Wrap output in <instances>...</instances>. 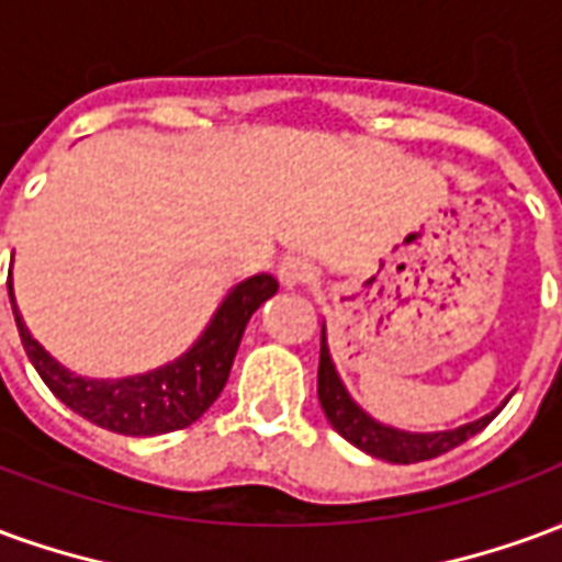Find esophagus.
Listing matches in <instances>:
<instances>
[{
  "instance_id": "1",
  "label": "esophagus",
  "mask_w": 562,
  "mask_h": 562,
  "mask_svg": "<svg viewBox=\"0 0 562 562\" xmlns=\"http://www.w3.org/2000/svg\"><path fill=\"white\" fill-rule=\"evenodd\" d=\"M313 277L310 273V268L306 265H301V261H285L280 268V282L282 285H297V282H306Z\"/></svg>"
}]
</instances>
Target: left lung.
<instances>
[{"mask_svg":"<svg viewBox=\"0 0 562 562\" xmlns=\"http://www.w3.org/2000/svg\"><path fill=\"white\" fill-rule=\"evenodd\" d=\"M318 403L328 415L330 427L349 439L355 448H361L364 454L389 463H418V460H430L446 454L460 442H467L470 436H475L482 427L491 424L499 409L491 415H484L479 422L460 424L454 430H436V434H413V430H397L389 424L376 422L352 401V394L342 385L337 367L330 361L328 337H325V325H322V355H318ZM508 403V401H503Z\"/></svg>","mask_w":562,"mask_h":562,"instance_id":"8db88e82","label":"left lung"}]
</instances>
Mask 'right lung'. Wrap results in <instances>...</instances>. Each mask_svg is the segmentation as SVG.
<instances>
[{
  "label": "right lung",
  "mask_w": 562,
  "mask_h": 562,
  "mask_svg": "<svg viewBox=\"0 0 562 562\" xmlns=\"http://www.w3.org/2000/svg\"><path fill=\"white\" fill-rule=\"evenodd\" d=\"M277 289L280 282L270 273H256L249 280L237 282L222 297L207 328L201 330V337L183 355H177L173 361L156 370L123 379L78 376L59 364L26 328L14 304V285H8V294H11L20 342L30 355L32 367L71 413L83 415L87 422L114 434L159 436L189 427L213 406L228 382L246 322L252 318L258 306L277 294Z\"/></svg>",
  "instance_id": "add662e5"
}]
</instances>
